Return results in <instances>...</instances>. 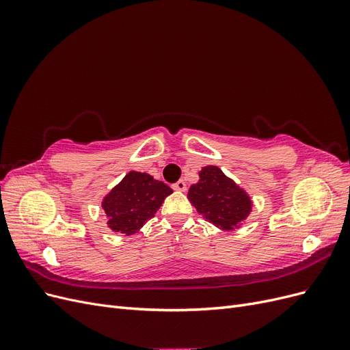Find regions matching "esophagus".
Wrapping results in <instances>:
<instances>
[{
    "mask_svg": "<svg viewBox=\"0 0 350 350\" xmlns=\"http://www.w3.org/2000/svg\"><path fill=\"white\" fill-rule=\"evenodd\" d=\"M172 188L175 189V191H185V188H187V184L183 181V179H179L178 183H175L174 185H172Z\"/></svg>",
    "mask_w": 350,
    "mask_h": 350,
    "instance_id": "obj_1",
    "label": "esophagus"
}]
</instances>
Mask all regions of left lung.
<instances>
[{
    "instance_id": "obj_1",
    "label": "left lung",
    "mask_w": 350,
    "mask_h": 350,
    "mask_svg": "<svg viewBox=\"0 0 350 350\" xmlns=\"http://www.w3.org/2000/svg\"><path fill=\"white\" fill-rule=\"evenodd\" d=\"M198 176V183L188 189L189 203L216 228L238 229L252 208L248 193L215 165L201 167Z\"/></svg>"
}]
</instances>
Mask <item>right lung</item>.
<instances>
[{
    "label": "right lung",
    "instance_id": "right-lung-1",
    "mask_svg": "<svg viewBox=\"0 0 350 350\" xmlns=\"http://www.w3.org/2000/svg\"><path fill=\"white\" fill-rule=\"evenodd\" d=\"M169 194L172 188L152 175L129 172L102 200L108 228L126 237L135 234L154 216Z\"/></svg>",
    "mask_w": 350,
    "mask_h": 350
}]
</instances>
